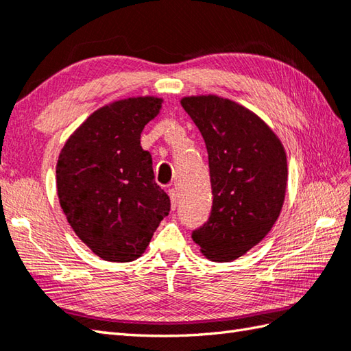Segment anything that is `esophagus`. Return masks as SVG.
Segmentation results:
<instances>
[{
  "mask_svg": "<svg viewBox=\"0 0 351 351\" xmlns=\"http://www.w3.org/2000/svg\"><path fill=\"white\" fill-rule=\"evenodd\" d=\"M169 196H170V202H171V210H176L178 206V193L175 189H169Z\"/></svg>",
  "mask_w": 351,
  "mask_h": 351,
  "instance_id": "obj_1",
  "label": "esophagus"
}]
</instances>
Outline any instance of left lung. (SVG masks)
<instances>
[{
  "label": "left lung",
  "mask_w": 351,
  "mask_h": 351,
  "mask_svg": "<svg viewBox=\"0 0 351 351\" xmlns=\"http://www.w3.org/2000/svg\"><path fill=\"white\" fill-rule=\"evenodd\" d=\"M205 140L213 206L191 232L215 263H229L270 232L285 199L287 155L276 134L237 102L219 96L181 101Z\"/></svg>",
  "instance_id": "1"
}]
</instances>
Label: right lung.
<instances>
[{"label":"right lung","mask_w":351,"mask_h":351,"mask_svg":"<svg viewBox=\"0 0 351 351\" xmlns=\"http://www.w3.org/2000/svg\"><path fill=\"white\" fill-rule=\"evenodd\" d=\"M161 102L140 96L96 110L58 156L57 193L66 219L95 255L111 263L141 256L170 211L152 156L140 145Z\"/></svg>","instance_id":"right-lung-1"}]
</instances>
